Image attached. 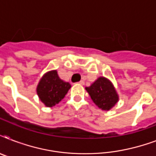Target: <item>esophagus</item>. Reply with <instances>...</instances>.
<instances>
[{
    "label": "esophagus",
    "instance_id": "34e87169",
    "mask_svg": "<svg viewBox=\"0 0 156 156\" xmlns=\"http://www.w3.org/2000/svg\"><path fill=\"white\" fill-rule=\"evenodd\" d=\"M78 83H79L80 85H83V84H84V82H83V80H81L80 82H78Z\"/></svg>",
    "mask_w": 156,
    "mask_h": 156
}]
</instances>
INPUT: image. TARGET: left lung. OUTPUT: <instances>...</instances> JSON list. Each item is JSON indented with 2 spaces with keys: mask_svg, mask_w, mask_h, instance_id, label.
Wrapping results in <instances>:
<instances>
[{
  "mask_svg": "<svg viewBox=\"0 0 156 156\" xmlns=\"http://www.w3.org/2000/svg\"><path fill=\"white\" fill-rule=\"evenodd\" d=\"M92 101L101 110L109 111L119 101V95L111 81L105 77H99L85 88Z\"/></svg>",
  "mask_w": 156,
  "mask_h": 156,
  "instance_id": "obj_1",
  "label": "left lung"
}]
</instances>
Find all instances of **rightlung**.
<instances>
[{
	"label": "right lung",
	"instance_id": "1",
	"mask_svg": "<svg viewBox=\"0 0 156 156\" xmlns=\"http://www.w3.org/2000/svg\"><path fill=\"white\" fill-rule=\"evenodd\" d=\"M70 87V84L61 79L57 71L54 69L42 76L36 87V93L45 106L52 108L63 100Z\"/></svg>",
	"mask_w": 156,
	"mask_h": 156
}]
</instances>
